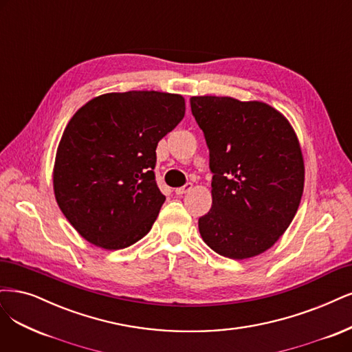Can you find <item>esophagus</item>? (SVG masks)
Segmentation results:
<instances>
[{
	"instance_id": "esophagus-1",
	"label": "esophagus",
	"mask_w": 352,
	"mask_h": 352,
	"mask_svg": "<svg viewBox=\"0 0 352 352\" xmlns=\"http://www.w3.org/2000/svg\"><path fill=\"white\" fill-rule=\"evenodd\" d=\"M192 188H193L192 184H186V185H184L182 188H177L175 192L177 193V195H185V193H188V192L192 190Z\"/></svg>"
}]
</instances>
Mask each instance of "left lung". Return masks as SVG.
<instances>
[{
  "instance_id": "1",
  "label": "left lung",
  "mask_w": 352,
  "mask_h": 352,
  "mask_svg": "<svg viewBox=\"0 0 352 352\" xmlns=\"http://www.w3.org/2000/svg\"><path fill=\"white\" fill-rule=\"evenodd\" d=\"M190 109L214 173L201 237L221 256H258L285 233L301 201L305 160L296 132L281 112L258 100L193 96Z\"/></svg>"
}]
</instances>
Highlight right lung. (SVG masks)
Returning a JSON list of instances; mask_svg holds the SVG:
<instances>
[{
  "label": "right lung",
  "instance_id": "obj_1",
  "mask_svg": "<svg viewBox=\"0 0 352 352\" xmlns=\"http://www.w3.org/2000/svg\"><path fill=\"white\" fill-rule=\"evenodd\" d=\"M185 116V99L162 91L106 93L69 119L54 164L60 211L81 237L106 250L147 234L166 197L155 148Z\"/></svg>",
  "mask_w": 352,
  "mask_h": 352
}]
</instances>
